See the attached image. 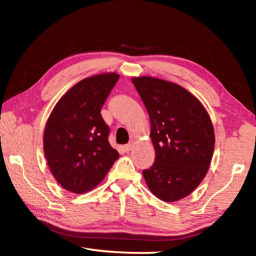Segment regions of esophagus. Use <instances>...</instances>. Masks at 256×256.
Instances as JSON below:
<instances>
[{
  "label": "esophagus",
  "mask_w": 256,
  "mask_h": 256,
  "mask_svg": "<svg viewBox=\"0 0 256 256\" xmlns=\"http://www.w3.org/2000/svg\"><path fill=\"white\" fill-rule=\"evenodd\" d=\"M133 146H134V142L132 141V142H130V144L124 146V150H125V151H130V150H132Z\"/></svg>",
  "instance_id": "obj_1"
}]
</instances>
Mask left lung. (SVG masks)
<instances>
[{"instance_id": "left-lung-1", "label": "left lung", "mask_w": 256, "mask_h": 256, "mask_svg": "<svg viewBox=\"0 0 256 256\" xmlns=\"http://www.w3.org/2000/svg\"><path fill=\"white\" fill-rule=\"evenodd\" d=\"M132 82L148 110L154 164L142 172L154 196L176 202L190 196L209 170L214 130L204 106L183 86L154 76Z\"/></svg>"}]
</instances>
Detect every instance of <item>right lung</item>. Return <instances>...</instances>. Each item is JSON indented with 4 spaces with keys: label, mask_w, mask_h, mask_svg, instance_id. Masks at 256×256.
<instances>
[{
    "label": "right lung",
    "mask_w": 256,
    "mask_h": 256,
    "mask_svg": "<svg viewBox=\"0 0 256 256\" xmlns=\"http://www.w3.org/2000/svg\"><path fill=\"white\" fill-rule=\"evenodd\" d=\"M118 78L107 72L79 81L60 97L47 120L42 136L47 164L68 192L84 194L96 188L120 157L108 142L110 128L100 114Z\"/></svg>",
    "instance_id": "obj_1"
}]
</instances>
